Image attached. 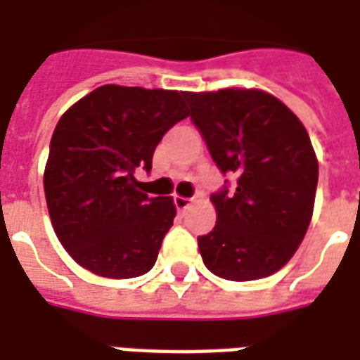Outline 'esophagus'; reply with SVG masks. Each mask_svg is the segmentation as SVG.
Returning a JSON list of instances; mask_svg holds the SVG:
<instances>
[{
	"mask_svg": "<svg viewBox=\"0 0 360 360\" xmlns=\"http://www.w3.org/2000/svg\"><path fill=\"white\" fill-rule=\"evenodd\" d=\"M174 202H175V207H177V211H179V213H183V211H186V209H188V205H191L192 200H188V198H183V196H175Z\"/></svg>",
	"mask_w": 360,
	"mask_h": 360,
	"instance_id": "1",
	"label": "esophagus"
}]
</instances>
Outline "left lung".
Returning <instances> with one entry per match:
<instances>
[{
	"label": "left lung",
	"instance_id": "obj_1",
	"mask_svg": "<svg viewBox=\"0 0 360 360\" xmlns=\"http://www.w3.org/2000/svg\"><path fill=\"white\" fill-rule=\"evenodd\" d=\"M191 117L222 174L237 188L213 194L217 224L198 237L205 267L248 282L284 267L312 220L318 157L301 120L262 89L186 91Z\"/></svg>",
	"mask_w": 360,
	"mask_h": 360
}]
</instances>
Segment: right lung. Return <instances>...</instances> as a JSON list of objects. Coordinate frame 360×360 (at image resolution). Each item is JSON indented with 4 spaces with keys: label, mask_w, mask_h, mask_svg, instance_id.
Wrapping results in <instances>:
<instances>
[{
    "label": "right lung",
    "mask_w": 360,
    "mask_h": 360,
    "mask_svg": "<svg viewBox=\"0 0 360 360\" xmlns=\"http://www.w3.org/2000/svg\"><path fill=\"white\" fill-rule=\"evenodd\" d=\"M183 91L97 87L56 124L44 168L48 214L59 243L87 271L134 278L151 271L175 219L172 196L149 198L134 174L188 117Z\"/></svg>",
    "instance_id": "right-lung-1"
}]
</instances>
